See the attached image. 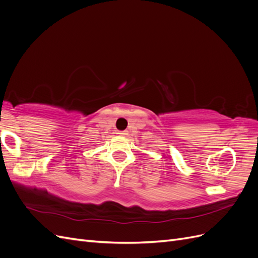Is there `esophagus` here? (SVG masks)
Segmentation results:
<instances>
[{
	"label": "esophagus",
	"instance_id": "esophagus-1",
	"mask_svg": "<svg viewBox=\"0 0 258 258\" xmlns=\"http://www.w3.org/2000/svg\"><path fill=\"white\" fill-rule=\"evenodd\" d=\"M117 135H119V136H121V137H124L127 135V131H118V134Z\"/></svg>",
	"mask_w": 258,
	"mask_h": 258
}]
</instances>
